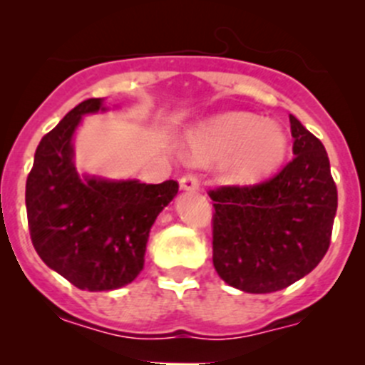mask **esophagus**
Wrapping results in <instances>:
<instances>
[{"mask_svg":"<svg viewBox=\"0 0 365 365\" xmlns=\"http://www.w3.org/2000/svg\"><path fill=\"white\" fill-rule=\"evenodd\" d=\"M180 187L183 190H197L200 189V176L194 175V173H187L180 178Z\"/></svg>","mask_w":365,"mask_h":365,"instance_id":"34e87169","label":"esophagus"}]
</instances>
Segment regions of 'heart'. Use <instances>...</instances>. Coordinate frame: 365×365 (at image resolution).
<instances>
[{
    "label": "heart",
    "instance_id": "b5f03b06",
    "mask_svg": "<svg viewBox=\"0 0 365 365\" xmlns=\"http://www.w3.org/2000/svg\"><path fill=\"white\" fill-rule=\"evenodd\" d=\"M189 155L200 164L224 162V178L237 185L259 182L281 165L288 152L286 132L251 113H224L194 128Z\"/></svg>",
    "mask_w": 365,
    "mask_h": 365
}]
</instances>
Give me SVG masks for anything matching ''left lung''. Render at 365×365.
<instances>
[{"label": "left lung", "instance_id": "1", "mask_svg": "<svg viewBox=\"0 0 365 365\" xmlns=\"http://www.w3.org/2000/svg\"><path fill=\"white\" fill-rule=\"evenodd\" d=\"M292 162L254 185H222L213 201V267L233 288L272 293L318 267L330 245L337 187L316 135L289 114Z\"/></svg>", "mask_w": 365, "mask_h": 365}]
</instances>
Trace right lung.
Returning a JSON list of instances; mask_svg holds the SVG:
<instances>
[{
    "instance_id": "right-lung-1",
    "label": "right lung",
    "mask_w": 365,
    "mask_h": 365,
    "mask_svg": "<svg viewBox=\"0 0 365 365\" xmlns=\"http://www.w3.org/2000/svg\"><path fill=\"white\" fill-rule=\"evenodd\" d=\"M97 111H106L102 98H88L43 135L26 180V212L33 247L47 267L76 288L109 292L143 270L150 230L178 182L79 178L72 135L84 114Z\"/></svg>"
}]
</instances>
